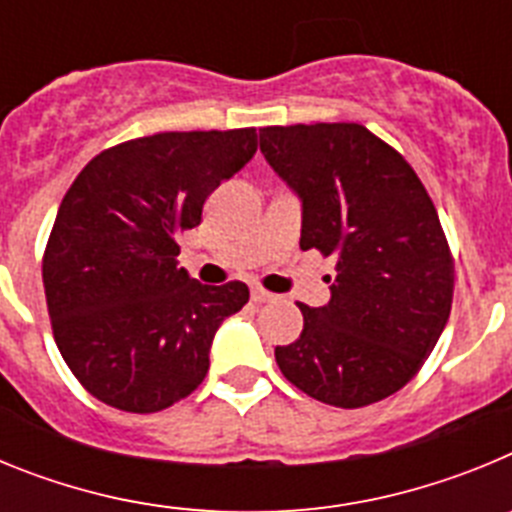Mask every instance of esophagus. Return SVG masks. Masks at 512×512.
Masks as SVG:
<instances>
[{
    "label": "esophagus",
    "mask_w": 512,
    "mask_h": 512,
    "mask_svg": "<svg viewBox=\"0 0 512 512\" xmlns=\"http://www.w3.org/2000/svg\"><path fill=\"white\" fill-rule=\"evenodd\" d=\"M274 300V295L271 292H266V289H251V302H256V305H264V302H271Z\"/></svg>",
    "instance_id": "34e87169"
}]
</instances>
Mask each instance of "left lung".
Segmentation results:
<instances>
[{"label":"left lung","mask_w":512,"mask_h":512,"mask_svg":"<svg viewBox=\"0 0 512 512\" xmlns=\"http://www.w3.org/2000/svg\"><path fill=\"white\" fill-rule=\"evenodd\" d=\"M261 153L302 200L300 248L336 256L323 307L274 348L297 390L364 408L402 390L441 338L454 259L413 166L356 122L261 128Z\"/></svg>","instance_id":"1"}]
</instances>
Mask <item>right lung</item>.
I'll list each match as a JSON object with an SVG mask.
<instances>
[{
  "label": "right lung",
  "instance_id": "right-lung-1",
  "mask_svg": "<svg viewBox=\"0 0 512 512\" xmlns=\"http://www.w3.org/2000/svg\"><path fill=\"white\" fill-rule=\"evenodd\" d=\"M256 153V128L156 133L112 146L76 176L43 256L53 338L81 387L110 408L158 413L210 369L215 330L248 302L179 266V235Z\"/></svg>",
  "mask_w": 512,
  "mask_h": 512
}]
</instances>
